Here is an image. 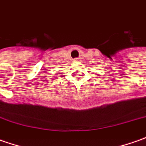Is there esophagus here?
<instances>
[{"label":"esophagus","mask_w":146,"mask_h":146,"mask_svg":"<svg viewBox=\"0 0 146 146\" xmlns=\"http://www.w3.org/2000/svg\"><path fill=\"white\" fill-rule=\"evenodd\" d=\"M80 60H80L79 58H76V59H75V61H80Z\"/></svg>","instance_id":"1"}]
</instances>
